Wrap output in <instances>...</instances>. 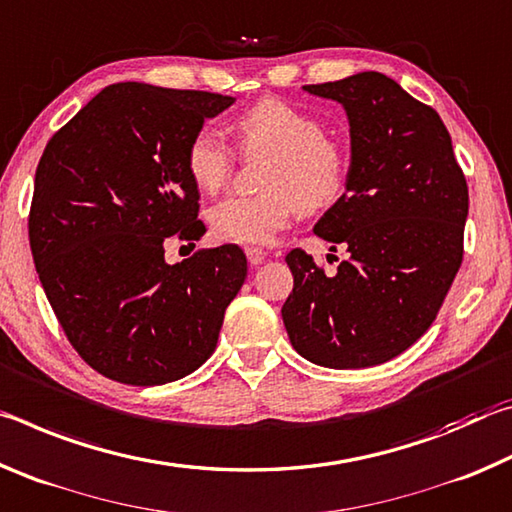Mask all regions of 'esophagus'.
Segmentation results:
<instances>
[{
    "label": "esophagus",
    "instance_id": "obj_1",
    "mask_svg": "<svg viewBox=\"0 0 512 512\" xmlns=\"http://www.w3.org/2000/svg\"><path fill=\"white\" fill-rule=\"evenodd\" d=\"M246 257H248V262H250V266H259L264 262V257H266V253L262 248H255V246H248L246 248Z\"/></svg>",
    "mask_w": 512,
    "mask_h": 512
}]
</instances>
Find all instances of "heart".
Instances as JSON below:
<instances>
[{
	"label": "heart",
	"instance_id": "1",
	"mask_svg": "<svg viewBox=\"0 0 512 512\" xmlns=\"http://www.w3.org/2000/svg\"><path fill=\"white\" fill-rule=\"evenodd\" d=\"M235 133L246 155H271L262 171L266 192L221 198L207 214L216 239L262 246L300 207L323 212L341 201L348 187V155L329 140L318 117L287 101L264 99L235 121ZM232 164L235 153L214 128H201L189 140L185 167L201 192H219Z\"/></svg>",
	"mask_w": 512,
	"mask_h": 512
}]
</instances>
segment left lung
<instances>
[{"label":"left lung","mask_w":512,"mask_h":512,"mask_svg":"<svg viewBox=\"0 0 512 512\" xmlns=\"http://www.w3.org/2000/svg\"><path fill=\"white\" fill-rule=\"evenodd\" d=\"M339 101L350 124L341 201L314 225L350 259L325 275L291 250L293 291L282 307L289 341L316 366L391 361L431 327L463 262L467 183L438 112L379 72L305 85Z\"/></svg>","instance_id":"obj_1"}]
</instances>
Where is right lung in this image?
Returning a JSON list of instances; mask_svg holds the SVG:
<instances>
[{
	"label": "right lung",
	"mask_w": 512,
	"mask_h": 512,
	"mask_svg": "<svg viewBox=\"0 0 512 512\" xmlns=\"http://www.w3.org/2000/svg\"><path fill=\"white\" fill-rule=\"evenodd\" d=\"M235 97L146 83L103 88L51 137L36 169L29 241L42 289L85 363L160 386L201 368L246 280L225 244L178 264L164 239H201L185 151Z\"/></svg>",
	"instance_id": "right-lung-1"
}]
</instances>
